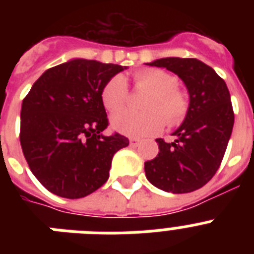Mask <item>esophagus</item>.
Listing matches in <instances>:
<instances>
[{"label":"esophagus","instance_id":"esophagus-1","mask_svg":"<svg viewBox=\"0 0 254 254\" xmlns=\"http://www.w3.org/2000/svg\"><path fill=\"white\" fill-rule=\"evenodd\" d=\"M140 142L141 141L137 140V138H131V140H129V145H131L132 147H137L138 145H140Z\"/></svg>","mask_w":254,"mask_h":254}]
</instances>
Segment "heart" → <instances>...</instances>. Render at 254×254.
I'll return each mask as SVG.
<instances>
[{
	"label": "heart",
	"mask_w": 254,
	"mask_h": 254,
	"mask_svg": "<svg viewBox=\"0 0 254 254\" xmlns=\"http://www.w3.org/2000/svg\"><path fill=\"white\" fill-rule=\"evenodd\" d=\"M134 84L150 90L143 109L146 112H116L111 117V126L114 131L128 137L141 138L156 134L163 129L164 120L169 126H176L183 121L188 111L187 98L177 89L178 80L172 73L159 68L142 69L134 75ZM128 95V87L125 77H113L104 85L102 102L105 109L114 112L123 107Z\"/></svg>",
	"instance_id": "obj_1"
}]
</instances>
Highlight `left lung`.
I'll return each instance as SVG.
<instances>
[{
    "label": "left lung",
    "mask_w": 254,
    "mask_h": 254,
    "mask_svg": "<svg viewBox=\"0 0 254 254\" xmlns=\"http://www.w3.org/2000/svg\"><path fill=\"white\" fill-rule=\"evenodd\" d=\"M147 66L163 67L185 82L190 95L185 121L165 142L156 138L159 154L145 163L147 181L159 190L188 193L215 176L234 126L232 100L225 81L196 58L168 57Z\"/></svg>",
    "instance_id": "8db88e82"
}]
</instances>
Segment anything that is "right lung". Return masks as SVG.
I'll list each match as a JSON object with an SVG mask.
<instances>
[{
	"instance_id": "1",
	"label": "right lung",
	"mask_w": 254,
	"mask_h": 254,
	"mask_svg": "<svg viewBox=\"0 0 254 254\" xmlns=\"http://www.w3.org/2000/svg\"><path fill=\"white\" fill-rule=\"evenodd\" d=\"M127 67L73 58L47 69L22 100L20 143L31 173L52 193L81 198L109 178L113 155L128 146L104 136L102 90Z\"/></svg>"
}]
</instances>
